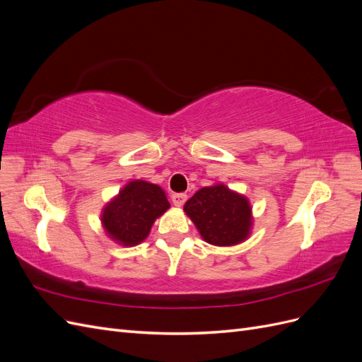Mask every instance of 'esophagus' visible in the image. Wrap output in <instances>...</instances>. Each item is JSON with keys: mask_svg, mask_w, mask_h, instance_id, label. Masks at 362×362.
<instances>
[{"mask_svg": "<svg viewBox=\"0 0 362 362\" xmlns=\"http://www.w3.org/2000/svg\"><path fill=\"white\" fill-rule=\"evenodd\" d=\"M187 201V194L185 193H173L172 194V202L177 205V206H182Z\"/></svg>", "mask_w": 362, "mask_h": 362, "instance_id": "1", "label": "esophagus"}]
</instances>
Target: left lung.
I'll return each mask as SVG.
<instances>
[{
	"instance_id": "1",
	"label": "left lung",
	"mask_w": 362,
	"mask_h": 362,
	"mask_svg": "<svg viewBox=\"0 0 362 362\" xmlns=\"http://www.w3.org/2000/svg\"><path fill=\"white\" fill-rule=\"evenodd\" d=\"M184 213L205 242L214 246L243 243L254 225L249 199L222 182L199 189L185 202Z\"/></svg>"
}]
</instances>
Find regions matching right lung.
<instances>
[{
  "label": "right lung",
  "mask_w": 362,
  "mask_h": 362,
  "mask_svg": "<svg viewBox=\"0 0 362 362\" xmlns=\"http://www.w3.org/2000/svg\"><path fill=\"white\" fill-rule=\"evenodd\" d=\"M169 208L166 192L160 185L134 180L104 205L101 225L115 243L136 246L149 235L152 225Z\"/></svg>",
  "instance_id": "add662e5"
}]
</instances>
